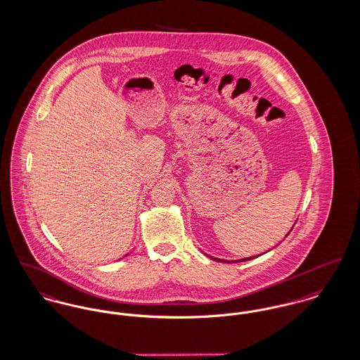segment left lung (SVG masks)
I'll return each mask as SVG.
<instances>
[{"instance_id":"8db88e82","label":"left lung","mask_w":360,"mask_h":360,"mask_svg":"<svg viewBox=\"0 0 360 360\" xmlns=\"http://www.w3.org/2000/svg\"><path fill=\"white\" fill-rule=\"evenodd\" d=\"M292 230V229H291ZM290 230V231H291ZM290 231L287 233V234H290ZM212 260H215V262H222V263H230V262H227V260H222V259H217V257H211ZM252 259H255V256H252V257H245V259H241V260H237V262H246V260H252Z\"/></svg>"}]
</instances>
